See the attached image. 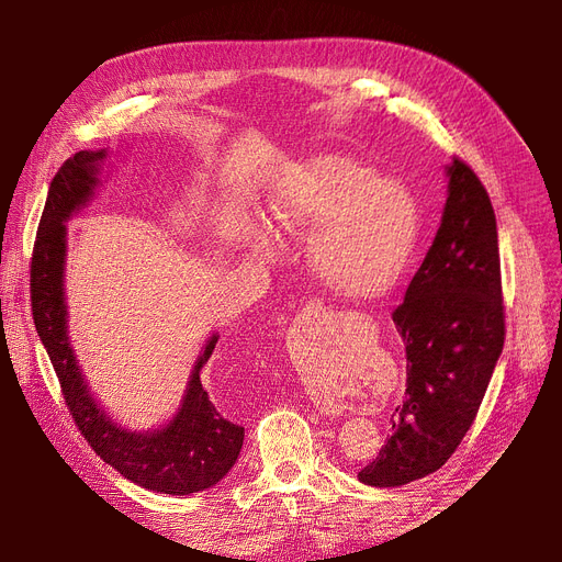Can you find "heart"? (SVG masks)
Instances as JSON below:
<instances>
[{
  "instance_id": "1",
  "label": "heart",
  "mask_w": 562,
  "mask_h": 562,
  "mask_svg": "<svg viewBox=\"0 0 562 562\" xmlns=\"http://www.w3.org/2000/svg\"><path fill=\"white\" fill-rule=\"evenodd\" d=\"M273 223L310 239L312 269L344 299H385L415 261L422 218L403 187L373 168L323 157L291 168L271 202ZM257 246L269 236L257 232Z\"/></svg>"
}]
</instances>
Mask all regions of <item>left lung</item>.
<instances>
[{
  "label": "left lung",
  "instance_id": "8db88e82",
  "mask_svg": "<svg viewBox=\"0 0 562 562\" xmlns=\"http://www.w3.org/2000/svg\"><path fill=\"white\" fill-rule=\"evenodd\" d=\"M435 241L412 278L394 326L405 344V398L392 435L358 479L398 487L445 464L474 424L506 339L496 218L490 195L460 157Z\"/></svg>",
  "mask_w": 562,
  "mask_h": 562
}]
</instances>
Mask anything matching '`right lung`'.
<instances>
[{
  "label": "right lung",
  "instance_id": "add662e5",
  "mask_svg": "<svg viewBox=\"0 0 562 562\" xmlns=\"http://www.w3.org/2000/svg\"><path fill=\"white\" fill-rule=\"evenodd\" d=\"M104 150H81L68 159L49 184L32 255V312L38 337L61 385L72 422L91 449L115 471L153 492L193 494L216 485L234 467L244 447V426L232 422L202 387L200 371L212 358L214 335L200 356L177 417L155 432H127L113 424L88 394L75 352L68 344L64 303L66 221L91 198L98 161Z\"/></svg>",
  "mask_w": 562,
  "mask_h": 562
}]
</instances>
